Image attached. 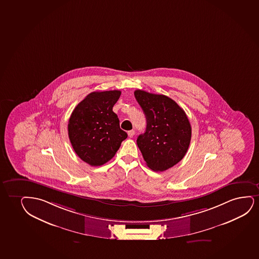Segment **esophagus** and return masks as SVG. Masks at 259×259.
<instances>
[{
	"mask_svg": "<svg viewBox=\"0 0 259 259\" xmlns=\"http://www.w3.org/2000/svg\"><path fill=\"white\" fill-rule=\"evenodd\" d=\"M134 135L135 131H133V130H132V131H128V136L130 137V138H133V137H134Z\"/></svg>",
	"mask_w": 259,
	"mask_h": 259,
	"instance_id": "1",
	"label": "esophagus"
}]
</instances>
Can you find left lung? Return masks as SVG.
I'll list each match as a JSON object with an SVG mask.
<instances>
[{
	"mask_svg": "<svg viewBox=\"0 0 259 259\" xmlns=\"http://www.w3.org/2000/svg\"><path fill=\"white\" fill-rule=\"evenodd\" d=\"M147 126L137 143L149 168L164 171L178 164L187 153L192 128L183 108L168 96L136 90Z\"/></svg>",
	"mask_w": 259,
	"mask_h": 259,
	"instance_id": "8db88e82",
	"label": "left lung"
}]
</instances>
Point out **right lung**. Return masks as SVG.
I'll list each match as a JSON object with an SVG mask.
<instances>
[{
	"instance_id": "1",
	"label": "right lung",
	"mask_w": 259,
	"mask_h": 259,
	"mask_svg": "<svg viewBox=\"0 0 259 259\" xmlns=\"http://www.w3.org/2000/svg\"><path fill=\"white\" fill-rule=\"evenodd\" d=\"M121 91L89 94L73 109L68 121L72 148L82 160L100 166L115 156L128 135L120 128L113 107Z\"/></svg>"
}]
</instances>
